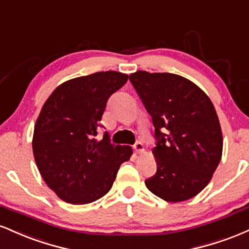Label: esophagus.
Masks as SVG:
<instances>
[{
	"label": "esophagus",
	"instance_id": "esophagus-1",
	"mask_svg": "<svg viewBox=\"0 0 249 249\" xmlns=\"http://www.w3.org/2000/svg\"><path fill=\"white\" fill-rule=\"evenodd\" d=\"M133 149L135 153H142V151L144 150V148H143V143L141 141H137L135 144L133 145Z\"/></svg>",
	"mask_w": 249,
	"mask_h": 249
}]
</instances>
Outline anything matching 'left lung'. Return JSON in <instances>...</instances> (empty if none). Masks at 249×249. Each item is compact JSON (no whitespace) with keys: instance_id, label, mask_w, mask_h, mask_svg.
Returning a JSON list of instances; mask_svg holds the SVG:
<instances>
[{"instance_id":"left-lung-1","label":"left lung","mask_w":249,"mask_h":249,"mask_svg":"<svg viewBox=\"0 0 249 249\" xmlns=\"http://www.w3.org/2000/svg\"><path fill=\"white\" fill-rule=\"evenodd\" d=\"M129 80L155 128L157 171L145 179V186L172 203L195 197L211 180L223 154L214 106L197 85L180 75L137 71Z\"/></svg>"}]
</instances>
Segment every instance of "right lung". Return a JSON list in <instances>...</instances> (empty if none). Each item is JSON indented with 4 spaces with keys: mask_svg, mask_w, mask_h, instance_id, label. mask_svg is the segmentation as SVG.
Returning a JSON list of instances; mask_svg holds the SVG:
<instances>
[{
    "mask_svg": "<svg viewBox=\"0 0 249 249\" xmlns=\"http://www.w3.org/2000/svg\"><path fill=\"white\" fill-rule=\"evenodd\" d=\"M128 75L96 72L71 79L49 96L34 130L32 150L44 182L67 203L83 205L112 189L120 165L130 159L129 145H115L109 134L96 141L109 96Z\"/></svg>",
    "mask_w": 249,
    "mask_h": 249,
    "instance_id": "obj_1",
    "label": "right lung"
}]
</instances>
